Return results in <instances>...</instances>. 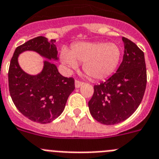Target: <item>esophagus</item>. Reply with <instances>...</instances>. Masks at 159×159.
<instances>
[{
    "instance_id": "1",
    "label": "esophagus",
    "mask_w": 159,
    "mask_h": 159,
    "mask_svg": "<svg viewBox=\"0 0 159 159\" xmlns=\"http://www.w3.org/2000/svg\"><path fill=\"white\" fill-rule=\"evenodd\" d=\"M83 85V82H81V81H78V80H76L75 81V87L78 89V88H80L81 85Z\"/></svg>"
}]
</instances>
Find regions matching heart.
Returning a JSON list of instances; mask_svg holds the SVG:
<instances>
[{
  "instance_id": "1",
  "label": "heart",
  "mask_w": 159,
  "mask_h": 159,
  "mask_svg": "<svg viewBox=\"0 0 159 159\" xmlns=\"http://www.w3.org/2000/svg\"><path fill=\"white\" fill-rule=\"evenodd\" d=\"M121 51L117 44L110 42H78L72 45L70 53L62 49L61 60L70 69L84 63L83 70L89 78L102 80L109 78L120 64Z\"/></svg>"
}]
</instances>
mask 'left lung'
Listing matches in <instances>:
<instances>
[{
	"label": "left lung",
	"instance_id": "left-lung-1",
	"mask_svg": "<svg viewBox=\"0 0 159 159\" xmlns=\"http://www.w3.org/2000/svg\"><path fill=\"white\" fill-rule=\"evenodd\" d=\"M124 55L115 74L105 82L94 85L89 110L95 120L115 125L134 113L143 100L146 85L144 53L134 42L122 38Z\"/></svg>",
	"mask_w": 159,
	"mask_h": 159
}]
</instances>
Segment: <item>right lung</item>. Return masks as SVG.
Returning a JSON list of instances; mask_svg holds the SVG:
<instances>
[{"mask_svg": "<svg viewBox=\"0 0 159 159\" xmlns=\"http://www.w3.org/2000/svg\"><path fill=\"white\" fill-rule=\"evenodd\" d=\"M55 42L41 36L30 40L15 49L9 66V87L13 103L26 118L41 124L58 118L75 89L74 78L63 77L50 61L58 60ZM25 51H34L47 59L38 75H29L20 68L19 55Z\"/></svg>", "mask_w": 159, "mask_h": 159, "instance_id": "1", "label": "right lung"}]
</instances>
